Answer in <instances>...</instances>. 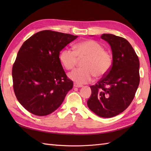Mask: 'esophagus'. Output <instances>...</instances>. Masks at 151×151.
Wrapping results in <instances>:
<instances>
[{"label": "esophagus", "mask_w": 151, "mask_h": 151, "mask_svg": "<svg viewBox=\"0 0 151 151\" xmlns=\"http://www.w3.org/2000/svg\"><path fill=\"white\" fill-rule=\"evenodd\" d=\"M73 86H74V87H75V88H82V87H83L82 85L79 84H78V83H76V82H74Z\"/></svg>", "instance_id": "obj_1"}]
</instances>
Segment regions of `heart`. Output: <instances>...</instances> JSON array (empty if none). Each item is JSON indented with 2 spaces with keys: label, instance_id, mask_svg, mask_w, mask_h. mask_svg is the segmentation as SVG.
I'll return each mask as SVG.
<instances>
[{
  "label": "heart",
  "instance_id": "obj_1",
  "mask_svg": "<svg viewBox=\"0 0 151 151\" xmlns=\"http://www.w3.org/2000/svg\"><path fill=\"white\" fill-rule=\"evenodd\" d=\"M78 58H84V67L70 72L69 78L79 84L93 81L95 76L101 78L108 75L113 65V57L101 44L93 40H86L75 45V50L66 47L60 54V60L67 70L75 68Z\"/></svg>",
  "mask_w": 151,
  "mask_h": 151
}]
</instances>
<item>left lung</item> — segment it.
Listing matches in <instances>:
<instances>
[{
	"mask_svg": "<svg viewBox=\"0 0 151 151\" xmlns=\"http://www.w3.org/2000/svg\"><path fill=\"white\" fill-rule=\"evenodd\" d=\"M111 46L113 65L107 75L91 86L88 106L102 117H112L129 106L140 81L138 56L124 38L110 34L101 35Z\"/></svg>",
	"mask_w": 151,
	"mask_h": 151,
	"instance_id": "obj_1",
	"label": "left lung"
}]
</instances>
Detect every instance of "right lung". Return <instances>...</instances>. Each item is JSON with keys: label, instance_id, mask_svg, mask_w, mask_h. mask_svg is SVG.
<instances>
[{"label": "right lung", "instance_id": "right-lung-1", "mask_svg": "<svg viewBox=\"0 0 151 151\" xmlns=\"http://www.w3.org/2000/svg\"><path fill=\"white\" fill-rule=\"evenodd\" d=\"M77 37L43 30L22 45L12 67L13 88L19 103L31 114H51L73 88V81L67 76L59 56Z\"/></svg>", "mask_w": 151, "mask_h": 151}]
</instances>
